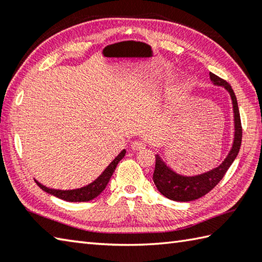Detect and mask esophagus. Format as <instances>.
Listing matches in <instances>:
<instances>
[{"label":"esophagus","instance_id":"1","mask_svg":"<svg viewBox=\"0 0 262 262\" xmlns=\"http://www.w3.org/2000/svg\"><path fill=\"white\" fill-rule=\"evenodd\" d=\"M131 148L133 150H142V149H145V148H146V144L144 141L136 140V141L132 142Z\"/></svg>","mask_w":262,"mask_h":262}]
</instances>
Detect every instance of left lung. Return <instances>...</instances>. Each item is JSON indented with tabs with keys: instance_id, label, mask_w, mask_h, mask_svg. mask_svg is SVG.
I'll list each match as a JSON object with an SVG mask.
<instances>
[{
	"instance_id": "left-lung-1",
	"label": "left lung",
	"mask_w": 262,
	"mask_h": 262,
	"mask_svg": "<svg viewBox=\"0 0 262 262\" xmlns=\"http://www.w3.org/2000/svg\"><path fill=\"white\" fill-rule=\"evenodd\" d=\"M210 78L214 85L224 86L230 93L233 100L234 108V121H235V138L234 144L229 151L228 156L218 167L205 173L194 177H185L176 173L161 160L159 155H156L155 170L152 174V180L156 185L157 189L162 195H164L169 200L177 202H189L195 201L200 197L204 196L211 191L223 179L226 172L237 156L241 144H242V123L237 105V99L231 86L223 78L216 76L215 74L210 73Z\"/></svg>"
}]
</instances>
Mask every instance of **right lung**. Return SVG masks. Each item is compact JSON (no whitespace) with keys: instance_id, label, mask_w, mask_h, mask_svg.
Returning <instances> with one entry per match:
<instances>
[{"instance_id":"obj_1","label":"right lung","mask_w":262,"mask_h":262,"mask_svg":"<svg viewBox=\"0 0 262 262\" xmlns=\"http://www.w3.org/2000/svg\"><path fill=\"white\" fill-rule=\"evenodd\" d=\"M124 155H125V149H123L120 154L115 157V160L107 166V169L102 172L100 177H98V179H96L90 185L82 187V188L73 189V190H59V189L57 190V189L47 188L46 186L41 185L36 180L35 182L42 190L58 197V199H61L67 202H89L93 199H96V197L106 188L108 181H110L111 177L113 176V173H114L118 162L124 157Z\"/></svg>"}]
</instances>
